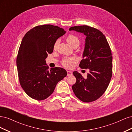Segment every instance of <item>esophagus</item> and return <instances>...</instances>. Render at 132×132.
Segmentation results:
<instances>
[{
  "label": "esophagus",
  "instance_id": "34e87169",
  "mask_svg": "<svg viewBox=\"0 0 132 132\" xmlns=\"http://www.w3.org/2000/svg\"><path fill=\"white\" fill-rule=\"evenodd\" d=\"M73 74V73L70 71H67V75L68 76H70Z\"/></svg>",
  "mask_w": 132,
  "mask_h": 132
}]
</instances>
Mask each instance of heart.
I'll use <instances>...</instances> for the list:
<instances>
[{
    "label": "heart",
    "instance_id": "heart-1",
    "mask_svg": "<svg viewBox=\"0 0 132 132\" xmlns=\"http://www.w3.org/2000/svg\"><path fill=\"white\" fill-rule=\"evenodd\" d=\"M66 40L68 42L69 45L72 47L74 46L75 45H79V42H80L79 38L77 36L73 34H69L68 35L67 37H66ZM58 42H59L58 40H57L55 42L54 45V49H55L57 48L58 44ZM77 60L75 58L70 57V58H65L63 59L62 64L64 67H65L66 68H70L71 66V64H72L73 63L77 62Z\"/></svg>",
    "mask_w": 132,
    "mask_h": 132
}]
</instances>
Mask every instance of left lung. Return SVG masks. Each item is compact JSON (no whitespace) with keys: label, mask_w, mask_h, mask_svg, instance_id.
I'll return each mask as SVG.
<instances>
[{"label":"left lung","mask_w":132,"mask_h":132,"mask_svg":"<svg viewBox=\"0 0 132 132\" xmlns=\"http://www.w3.org/2000/svg\"><path fill=\"white\" fill-rule=\"evenodd\" d=\"M69 30L83 33L86 37L81 69H89L87 78L78 71L73 73L77 81L72 86L74 94L80 100L90 102L104 94L112 75V55L109 44L102 32L87 25L71 27Z\"/></svg>","instance_id":"left-lung-1"}]
</instances>
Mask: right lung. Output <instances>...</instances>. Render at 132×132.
Wrapping results in <instances>:
<instances>
[{"mask_svg": "<svg viewBox=\"0 0 132 132\" xmlns=\"http://www.w3.org/2000/svg\"><path fill=\"white\" fill-rule=\"evenodd\" d=\"M64 30L52 25L35 26L25 35L16 58L18 77L23 90L32 98L43 100L53 93L57 83L67 75L59 67L48 70L45 59L53 52L57 39Z\"/></svg>", "mask_w": 132, "mask_h": 132, "instance_id": "1", "label": "right lung"}]
</instances>
